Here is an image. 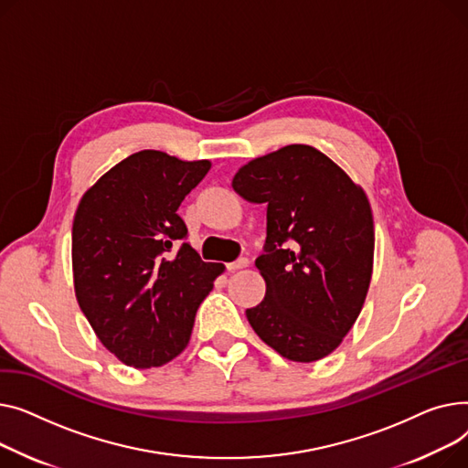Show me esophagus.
Here are the masks:
<instances>
[{"mask_svg":"<svg viewBox=\"0 0 468 468\" xmlns=\"http://www.w3.org/2000/svg\"><path fill=\"white\" fill-rule=\"evenodd\" d=\"M247 264H250V261H247L245 257H241V259H238V261H234V262H229V264H227V270H229V271H236V270L245 268Z\"/></svg>","mask_w":468,"mask_h":468,"instance_id":"1","label":"esophagus"}]
</instances>
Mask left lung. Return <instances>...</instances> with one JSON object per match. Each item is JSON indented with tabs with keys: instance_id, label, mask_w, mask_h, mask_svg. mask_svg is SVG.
I'll return each mask as SVG.
<instances>
[{
	"instance_id": "1",
	"label": "left lung",
	"mask_w": 468,
	"mask_h": 468,
	"mask_svg": "<svg viewBox=\"0 0 468 468\" xmlns=\"http://www.w3.org/2000/svg\"><path fill=\"white\" fill-rule=\"evenodd\" d=\"M232 188L266 204V282L245 310L259 338L294 363L333 353L359 317L374 262V221L365 190L326 154L287 145L238 170Z\"/></svg>"
}]
</instances>
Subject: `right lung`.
I'll return each mask as SVG.
<instances>
[{"mask_svg": "<svg viewBox=\"0 0 468 468\" xmlns=\"http://www.w3.org/2000/svg\"><path fill=\"white\" fill-rule=\"evenodd\" d=\"M209 160L133 153L82 195L73 218L75 296L100 342L133 368L170 363L225 266L183 241L177 209Z\"/></svg>", "mask_w": 468, "mask_h": 468, "instance_id": "1", "label": "right lung"}]
</instances>
